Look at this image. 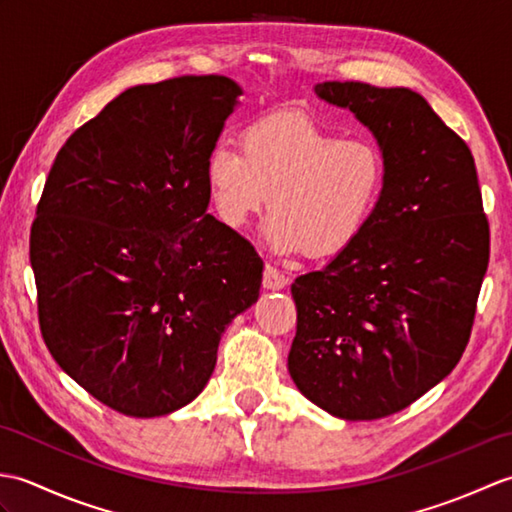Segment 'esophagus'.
Masks as SVG:
<instances>
[{"label": "esophagus", "mask_w": 512, "mask_h": 512, "mask_svg": "<svg viewBox=\"0 0 512 512\" xmlns=\"http://www.w3.org/2000/svg\"><path fill=\"white\" fill-rule=\"evenodd\" d=\"M264 288H268V290H279V288H286L288 286V277L281 273L279 268H275V266H270V264H266V268H264Z\"/></svg>", "instance_id": "obj_1"}]
</instances>
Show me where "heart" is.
<instances>
[{
  "instance_id": "heart-1",
  "label": "heart",
  "mask_w": 512,
  "mask_h": 512,
  "mask_svg": "<svg viewBox=\"0 0 512 512\" xmlns=\"http://www.w3.org/2000/svg\"><path fill=\"white\" fill-rule=\"evenodd\" d=\"M204 178L224 226L239 231L268 202V244L323 259L361 237L383 195L387 165L369 138H341L306 114L279 112L248 123L239 149L215 145Z\"/></svg>"
}]
</instances>
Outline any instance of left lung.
Listing matches in <instances>:
<instances>
[{
  "mask_svg": "<svg viewBox=\"0 0 512 512\" xmlns=\"http://www.w3.org/2000/svg\"><path fill=\"white\" fill-rule=\"evenodd\" d=\"M383 149L387 178L361 237L292 284L295 385L345 420L409 407L458 365L471 339L491 231L469 145L418 92L325 81Z\"/></svg>",
  "mask_w": 512,
  "mask_h": 512,
  "instance_id": "left-lung-1",
  "label": "left lung"
}]
</instances>
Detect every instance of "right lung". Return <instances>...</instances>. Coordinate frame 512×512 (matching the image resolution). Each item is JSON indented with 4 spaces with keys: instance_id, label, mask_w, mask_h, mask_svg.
<instances>
[{
    "instance_id": "add662e5",
    "label": "right lung",
    "mask_w": 512,
    "mask_h": 512,
    "mask_svg": "<svg viewBox=\"0 0 512 512\" xmlns=\"http://www.w3.org/2000/svg\"><path fill=\"white\" fill-rule=\"evenodd\" d=\"M239 85L187 74L136 85L65 140L30 228L39 328L88 394L134 418L187 405L264 262L206 213L204 165Z\"/></svg>"
}]
</instances>
